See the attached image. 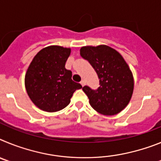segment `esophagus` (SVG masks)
<instances>
[{"instance_id":"34e87169","label":"esophagus","mask_w":161,"mask_h":161,"mask_svg":"<svg viewBox=\"0 0 161 161\" xmlns=\"http://www.w3.org/2000/svg\"><path fill=\"white\" fill-rule=\"evenodd\" d=\"M80 85H81L82 86H84V85H85V80H82L81 81H80Z\"/></svg>"}]
</instances>
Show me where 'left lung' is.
Instances as JSON below:
<instances>
[{"instance_id":"1","label":"left lung","mask_w":161,"mask_h":161,"mask_svg":"<svg viewBox=\"0 0 161 161\" xmlns=\"http://www.w3.org/2000/svg\"><path fill=\"white\" fill-rule=\"evenodd\" d=\"M80 55L89 61L99 79V87L82 88L89 104L98 113L114 115L122 111L130 102L134 89V80L123 56L106 45L83 47Z\"/></svg>"}]
</instances>
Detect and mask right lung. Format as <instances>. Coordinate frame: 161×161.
Masks as SVG:
<instances>
[{"label": "right lung", "instance_id": "add662e5", "mask_svg": "<svg viewBox=\"0 0 161 161\" xmlns=\"http://www.w3.org/2000/svg\"><path fill=\"white\" fill-rule=\"evenodd\" d=\"M70 48L49 46L38 52L25 74V89L35 106L44 111H59L68 106L80 84L72 80L65 68Z\"/></svg>", "mask_w": 161, "mask_h": 161}]
</instances>
